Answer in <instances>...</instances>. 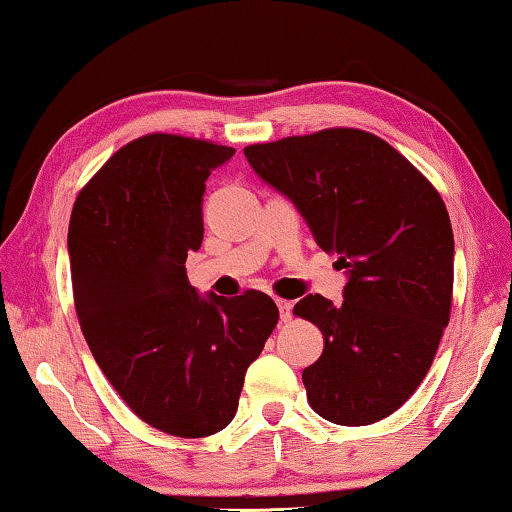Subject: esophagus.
Instances as JSON below:
<instances>
[{
    "label": "esophagus",
    "mask_w": 512,
    "mask_h": 512,
    "mask_svg": "<svg viewBox=\"0 0 512 512\" xmlns=\"http://www.w3.org/2000/svg\"><path fill=\"white\" fill-rule=\"evenodd\" d=\"M277 306H279V316L283 322H288L290 318H293V302L277 300Z\"/></svg>",
    "instance_id": "34e87169"
}]
</instances>
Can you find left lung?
Wrapping results in <instances>:
<instances>
[{"label": "left lung", "mask_w": 512, "mask_h": 512, "mask_svg": "<svg viewBox=\"0 0 512 512\" xmlns=\"http://www.w3.org/2000/svg\"><path fill=\"white\" fill-rule=\"evenodd\" d=\"M245 155L348 270L343 304L306 295L293 309L325 338L302 373L306 398L338 426L384 419L419 389L451 316L455 249L442 196L396 148L355 128L254 144Z\"/></svg>", "instance_id": "1"}]
</instances>
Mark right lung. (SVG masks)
Masks as SVG:
<instances>
[{
    "label": "right lung",
    "mask_w": 512,
    "mask_h": 512,
    "mask_svg": "<svg viewBox=\"0 0 512 512\" xmlns=\"http://www.w3.org/2000/svg\"><path fill=\"white\" fill-rule=\"evenodd\" d=\"M235 148L146 135L105 162L77 196L70 277L93 359L141 421L176 437L229 426L245 373L277 327L272 297H201L185 261L203 242L210 171Z\"/></svg>",
    "instance_id": "add662e5"
}]
</instances>
